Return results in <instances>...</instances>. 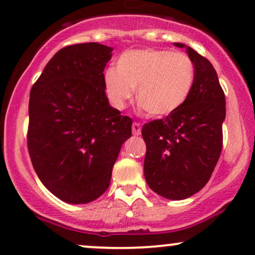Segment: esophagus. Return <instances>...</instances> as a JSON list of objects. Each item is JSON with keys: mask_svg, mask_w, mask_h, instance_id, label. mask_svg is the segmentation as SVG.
Returning <instances> with one entry per match:
<instances>
[{"mask_svg": "<svg viewBox=\"0 0 255 255\" xmlns=\"http://www.w3.org/2000/svg\"><path fill=\"white\" fill-rule=\"evenodd\" d=\"M131 130H133L134 135H140L141 134V126H140L139 122H134L131 125Z\"/></svg>", "mask_w": 255, "mask_h": 255, "instance_id": "34e87169", "label": "esophagus"}]
</instances>
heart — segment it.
Listing matches in <instances>:
<instances>
[{
    "mask_svg": "<svg viewBox=\"0 0 255 255\" xmlns=\"http://www.w3.org/2000/svg\"><path fill=\"white\" fill-rule=\"evenodd\" d=\"M195 77V64L184 52L137 49L124 52L115 69L105 71L104 89L116 109H124L135 90L136 103L148 116L159 119L183 107Z\"/></svg>",
    "mask_w": 255,
    "mask_h": 255,
    "instance_id": "b5f03b06",
    "label": "heart"
}]
</instances>
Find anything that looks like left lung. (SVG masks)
<instances>
[{
  "label": "left lung",
  "mask_w": 255,
  "mask_h": 255,
  "mask_svg": "<svg viewBox=\"0 0 255 255\" xmlns=\"http://www.w3.org/2000/svg\"><path fill=\"white\" fill-rule=\"evenodd\" d=\"M186 49L197 72L191 96L174 114L150 121L141 129L146 182L152 191L171 200L192 197L204 188L223 146L224 91L210 61L191 46Z\"/></svg>",
  "instance_id": "8db88e82"
}]
</instances>
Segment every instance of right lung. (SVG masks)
<instances>
[{"label":"right lung","instance_id":"add662e5","mask_svg":"<svg viewBox=\"0 0 255 255\" xmlns=\"http://www.w3.org/2000/svg\"><path fill=\"white\" fill-rule=\"evenodd\" d=\"M110 46L98 43L58 50L33 84L27 148L42 183L69 204L96 200L110 184L131 121L110 107L104 68Z\"/></svg>","mask_w":255,"mask_h":255}]
</instances>
